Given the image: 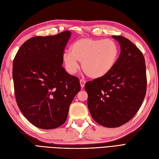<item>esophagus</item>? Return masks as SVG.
I'll use <instances>...</instances> for the list:
<instances>
[{"mask_svg":"<svg viewBox=\"0 0 159 159\" xmlns=\"http://www.w3.org/2000/svg\"><path fill=\"white\" fill-rule=\"evenodd\" d=\"M80 85H81V88H84L86 81H85L84 80H80Z\"/></svg>","mask_w":159,"mask_h":159,"instance_id":"esophagus-1","label":"esophagus"}]
</instances>
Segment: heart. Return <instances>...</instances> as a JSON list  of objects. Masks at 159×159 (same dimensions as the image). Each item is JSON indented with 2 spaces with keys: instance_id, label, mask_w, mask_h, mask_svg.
I'll list each match as a JSON object with an SVG mask.
<instances>
[{
  "instance_id": "b5f03b06",
  "label": "heart",
  "mask_w": 159,
  "mask_h": 159,
  "mask_svg": "<svg viewBox=\"0 0 159 159\" xmlns=\"http://www.w3.org/2000/svg\"><path fill=\"white\" fill-rule=\"evenodd\" d=\"M118 56L119 47L115 41L84 38L72 44L71 52H64L62 60L69 74H74L78 70V61L86 75L97 79L112 70Z\"/></svg>"
}]
</instances>
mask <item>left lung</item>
I'll use <instances>...</instances> for the list:
<instances>
[{
  "instance_id": "obj_1",
  "label": "left lung",
  "mask_w": 159,
  "mask_h": 159,
  "mask_svg": "<svg viewBox=\"0 0 159 159\" xmlns=\"http://www.w3.org/2000/svg\"><path fill=\"white\" fill-rule=\"evenodd\" d=\"M121 53L107 75L85 84L91 117L99 125L115 128L131 120L141 107L147 91L143 53L127 38L113 36Z\"/></svg>"
}]
</instances>
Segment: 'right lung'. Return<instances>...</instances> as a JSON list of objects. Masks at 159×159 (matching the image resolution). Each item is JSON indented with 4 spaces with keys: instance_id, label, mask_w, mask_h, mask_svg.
<instances>
[{
    "instance_id": "add662e5",
    "label": "right lung",
    "mask_w": 159,
    "mask_h": 159,
    "mask_svg": "<svg viewBox=\"0 0 159 159\" xmlns=\"http://www.w3.org/2000/svg\"><path fill=\"white\" fill-rule=\"evenodd\" d=\"M71 37L66 30L35 36L21 46L13 61L14 93L20 111L34 125L56 129L67 119L70 105L80 91V80L62 67Z\"/></svg>"
}]
</instances>
